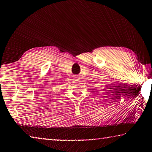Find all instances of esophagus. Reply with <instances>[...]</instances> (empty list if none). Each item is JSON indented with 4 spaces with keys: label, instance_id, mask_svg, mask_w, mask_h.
Here are the masks:
<instances>
[{
    "label": "esophagus",
    "instance_id": "obj_1",
    "mask_svg": "<svg viewBox=\"0 0 152 152\" xmlns=\"http://www.w3.org/2000/svg\"><path fill=\"white\" fill-rule=\"evenodd\" d=\"M78 77H75V80H78Z\"/></svg>",
    "mask_w": 152,
    "mask_h": 152
}]
</instances>
